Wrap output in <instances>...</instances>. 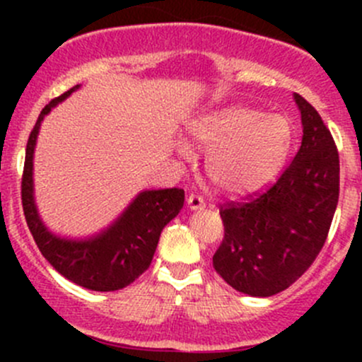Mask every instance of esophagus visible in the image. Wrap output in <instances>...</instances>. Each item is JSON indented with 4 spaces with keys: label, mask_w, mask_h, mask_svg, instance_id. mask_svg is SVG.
I'll use <instances>...</instances> for the list:
<instances>
[{
    "label": "esophagus",
    "mask_w": 362,
    "mask_h": 362,
    "mask_svg": "<svg viewBox=\"0 0 362 362\" xmlns=\"http://www.w3.org/2000/svg\"><path fill=\"white\" fill-rule=\"evenodd\" d=\"M204 208V203H203V199L199 198V196H194V194H191L187 198V210H191V211H199V210H203Z\"/></svg>",
    "instance_id": "esophagus-1"
}]
</instances>
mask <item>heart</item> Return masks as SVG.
<instances>
[{
  "instance_id": "obj_1",
  "label": "heart",
  "mask_w": 362,
  "mask_h": 362,
  "mask_svg": "<svg viewBox=\"0 0 362 362\" xmlns=\"http://www.w3.org/2000/svg\"><path fill=\"white\" fill-rule=\"evenodd\" d=\"M189 133L196 147L208 152V178L226 196L261 191L280 171L291 145L286 117L240 105L203 113ZM177 152L182 159L194 154L187 141H178Z\"/></svg>"
}]
</instances>
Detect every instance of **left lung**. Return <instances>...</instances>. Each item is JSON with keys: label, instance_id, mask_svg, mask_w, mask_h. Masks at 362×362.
<instances>
[{"label": "left lung", "instance_id": "8db88e82", "mask_svg": "<svg viewBox=\"0 0 362 362\" xmlns=\"http://www.w3.org/2000/svg\"><path fill=\"white\" fill-rule=\"evenodd\" d=\"M301 147L282 177L249 203L221 210L224 240L214 268L229 286L254 298L282 293L322 249L339 194V159L315 108L294 93Z\"/></svg>", "mask_w": 362, "mask_h": 362}]
</instances>
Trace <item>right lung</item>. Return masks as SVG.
I'll return each instance as SVG.
<instances>
[{"instance_id": "obj_1", "label": "right lung", "mask_w": 362, "mask_h": 362, "mask_svg": "<svg viewBox=\"0 0 362 362\" xmlns=\"http://www.w3.org/2000/svg\"><path fill=\"white\" fill-rule=\"evenodd\" d=\"M50 101L36 120L28 147L23 177V206L25 222L43 257L64 279L80 287L100 293L124 289L151 266L160 231L184 206L182 189H144L115 218L98 233L66 236L52 231L38 211L35 198V148L43 119L71 93Z\"/></svg>"}]
</instances>
